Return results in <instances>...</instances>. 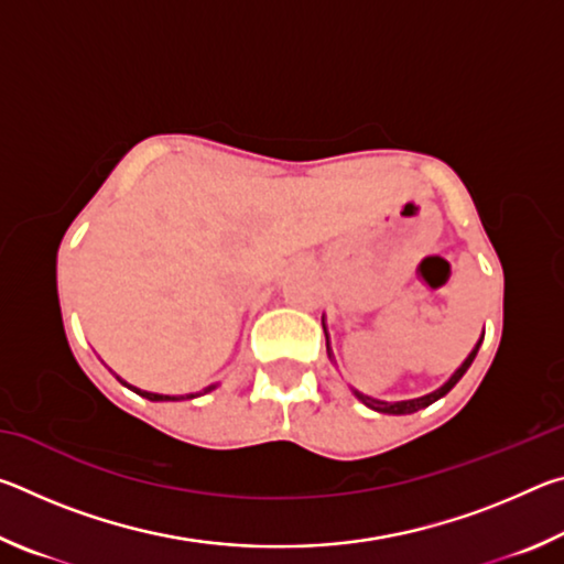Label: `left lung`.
Wrapping results in <instances>:
<instances>
[{
  "instance_id": "obj_1",
  "label": "left lung",
  "mask_w": 564,
  "mask_h": 564,
  "mask_svg": "<svg viewBox=\"0 0 564 564\" xmlns=\"http://www.w3.org/2000/svg\"><path fill=\"white\" fill-rule=\"evenodd\" d=\"M323 333H326V348H328V358H330L333 362H336V358H333V352H330V340H328L326 316H323ZM482 338H485V333H482L480 338H477L475 348H473L470 352H467V358L460 362V366H457L455 373H453L451 378H447L441 388L431 390V393H425V395H417V398H408V400H378V398L362 395L360 390H356V388H350V390H352V395H356L362 405H368L370 410H376V413H388V415H410V413H417V410H423V408H427V405H433L435 400H441L443 395L451 393V390L455 388L457 380H460V378L467 373V368L473 366V360H475V356H477V350H480V346H482Z\"/></svg>"
}]
</instances>
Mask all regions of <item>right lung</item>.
Returning <instances> with one entry per match:
<instances>
[{
    "label": "right lung",
    "instance_id": "right-lung-1",
    "mask_svg": "<svg viewBox=\"0 0 564 564\" xmlns=\"http://www.w3.org/2000/svg\"><path fill=\"white\" fill-rule=\"evenodd\" d=\"M113 376H117V373H113ZM117 380H119L121 386H127L129 390H133V393H137V395L147 398V400H154V403H164V400H184V398H198V395H204V393H212L214 388H218V383H214V386L204 388L202 393H186V395H164V393H151V390H141V388H137V386H131V383H127V380H123L121 376H117Z\"/></svg>",
    "mask_w": 564,
    "mask_h": 564
}]
</instances>
